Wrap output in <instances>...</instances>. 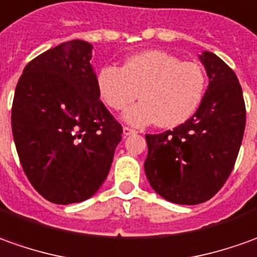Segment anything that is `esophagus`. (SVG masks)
I'll use <instances>...</instances> for the list:
<instances>
[{"label":"esophagus","instance_id":"34e87169","mask_svg":"<svg viewBox=\"0 0 257 257\" xmlns=\"http://www.w3.org/2000/svg\"><path fill=\"white\" fill-rule=\"evenodd\" d=\"M136 130L134 128H132V127H123V134L124 136H132V134H136Z\"/></svg>","mask_w":257,"mask_h":257}]
</instances>
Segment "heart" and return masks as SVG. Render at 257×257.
<instances>
[{
	"mask_svg": "<svg viewBox=\"0 0 257 257\" xmlns=\"http://www.w3.org/2000/svg\"><path fill=\"white\" fill-rule=\"evenodd\" d=\"M96 83L108 107L123 110L139 97L123 117L137 127L156 123L171 128L185 123L204 99L206 77L197 62H182L173 53L146 51L125 60L123 68L103 66Z\"/></svg>",
	"mask_w": 257,
	"mask_h": 257,
	"instance_id": "heart-1",
	"label": "heart"
}]
</instances>
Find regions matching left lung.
<instances>
[{"label": "left lung", "mask_w": 257, "mask_h": 257, "mask_svg": "<svg viewBox=\"0 0 257 257\" xmlns=\"http://www.w3.org/2000/svg\"><path fill=\"white\" fill-rule=\"evenodd\" d=\"M199 59L209 84L195 114L174 130L146 134L150 185L180 205L202 204L223 187L245 133V100L235 72L212 52Z\"/></svg>", "instance_id": "8db88e82"}]
</instances>
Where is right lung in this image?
I'll use <instances>...</instances> for the list:
<instances>
[{"mask_svg": "<svg viewBox=\"0 0 257 257\" xmlns=\"http://www.w3.org/2000/svg\"><path fill=\"white\" fill-rule=\"evenodd\" d=\"M93 46L69 41L25 66L12 101V136L24 173L53 204L82 202L107 177L121 124L100 101Z\"/></svg>", "mask_w": 257, "mask_h": 257, "instance_id": "1", "label": "right lung"}]
</instances>
